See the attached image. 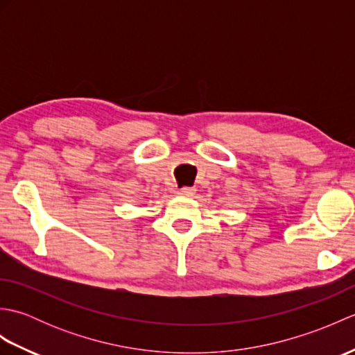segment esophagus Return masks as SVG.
Instances as JSON below:
<instances>
[{
    "instance_id": "1",
    "label": "esophagus",
    "mask_w": 355,
    "mask_h": 355,
    "mask_svg": "<svg viewBox=\"0 0 355 355\" xmlns=\"http://www.w3.org/2000/svg\"><path fill=\"white\" fill-rule=\"evenodd\" d=\"M178 195H182V197H193L195 195V189L193 187H182V189H178Z\"/></svg>"
}]
</instances>
